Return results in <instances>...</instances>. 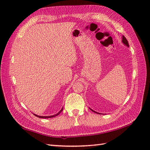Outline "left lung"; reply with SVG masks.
Returning <instances> with one entry per match:
<instances>
[{"mask_svg":"<svg viewBox=\"0 0 150 150\" xmlns=\"http://www.w3.org/2000/svg\"><path fill=\"white\" fill-rule=\"evenodd\" d=\"M122 42L124 44V45H125V46H127V47H129V44H128V40H126L125 37H124L123 35H122ZM90 109L92 111H93V112H95V113H97V114H103V113H98V112H97V111H95L93 110L92 109H91L90 108Z\"/></svg>","mask_w":150,"mask_h":150,"instance_id":"obj_1","label":"left lung"}]
</instances>
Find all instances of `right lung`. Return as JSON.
<instances>
[{
    "label": "right lung",
    "mask_w": 150,
    "mask_h": 150,
    "mask_svg": "<svg viewBox=\"0 0 150 150\" xmlns=\"http://www.w3.org/2000/svg\"><path fill=\"white\" fill-rule=\"evenodd\" d=\"M62 110H63V107H62V109L59 111L58 113L55 114V115H50V116H39V115H36V114H34V113H33V114H34V115H35V116L37 117L42 118V119H48V118H52V117H55V116H57V115H59L60 113L62 112Z\"/></svg>",
    "instance_id": "add662e5"
}]
</instances>
